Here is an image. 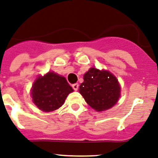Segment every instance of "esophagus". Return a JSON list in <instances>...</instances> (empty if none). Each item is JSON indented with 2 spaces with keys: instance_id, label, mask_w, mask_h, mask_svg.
<instances>
[{
  "instance_id": "esophagus-1",
  "label": "esophagus",
  "mask_w": 158,
  "mask_h": 158,
  "mask_svg": "<svg viewBox=\"0 0 158 158\" xmlns=\"http://www.w3.org/2000/svg\"><path fill=\"white\" fill-rule=\"evenodd\" d=\"M72 88H73V89L74 90V91H77L78 88H79V85H78L77 83L73 84V85H72Z\"/></svg>"
}]
</instances>
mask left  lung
Segmentation results:
<instances>
[{"instance_id": "left-lung-1", "label": "left lung", "mask_w": 158, "mask_h": 158, "mask_svg": "<svg viewBox=\"0 0 158 158\" xmlns=\"http://www.w3.org/2000/svg\"><path fill=\"white\" fill-rule=\"evenodd\" d=\"M121 88L118 80L108 70L91 67L84 75L79 92L85 102L97 112H102L115 106L120 97Z\"/></svg>"}]
</instances>
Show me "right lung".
Instances as JSON below:
<instances>
[{
	"mask_svg": "<svg viewBox=\"0 0 158 158\" xmlns=\"http://www.w3.org/2000/svg\"><path fill=\"white\" fill-rule=\"evenodd\" d=\"M73 91L64 77L50 71L36 78L31 94L34 104L41 111L49 112L61 107Z\"/></svg>",
	"mask_w": 158,
	"mask_h": 158,
	"instance_id": "add662e5",
	"label": "right lung"
}]
</instances>
